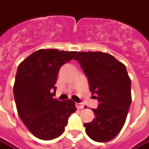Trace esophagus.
Wrapping results in <instances>:
<instances>
[{
  "label": "esophagus",
  "instance_id": "34e87169",
  "mask_svg": "<svg viewBox=\"0 0 149 149\" xmlns=\"http://www.w3.org/2000/svg\"><path fill=\"white\" fill-rule=\"evenodd\" d=\"M76 107L78 109H84V104L81 103H77L76 104Z\"/></svg>",
  "mask_w": 149,
  "mask_h": 149
}]
</instances>
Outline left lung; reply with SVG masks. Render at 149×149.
Masks as SVG:
<instances>
[{
	"label": "left lung",
	"mask_w": 149,
	"mask_h": 149,
	"mask_svg": "<svg viewBox=\"0 0 149 149\" xmlns=\"http://www.w3.org/2000/svg\"><path fill=\"white\" fill-rule=\"evenodd\" d=\"M77 61L88 77L89 90L97 95L96 117L85 123V132L97 142L111 141L125 125L132 102L131 80L126 67L113 56L102 52H78Z\"/></svg>",
	"instance_id": "1"
}]
</instances>
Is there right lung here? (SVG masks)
Here are the masks:
<instances>
[{
    "mask_svg": "<svg viewBox=\"0 0 149 149\" xmlns=\"http://www.w3.org/2000/svg\"><path fill=\"white\" fill-rule=\"evenodd\" d=\"M76 52L40 49L18 66L13 85L18 115L31 133L40 140L60 136L69 116L77 110L71 99L59 101L53 98L59 70Z\"/></svg>",
    "mask_w": 149,
    "mask_h": 149,
    "instance_id": "right-lung-1",
    "label": "right lung"
}]
</instances>
